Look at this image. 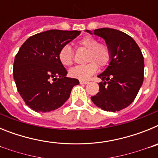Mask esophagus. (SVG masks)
<instances>
[{
  "label": "esophagus",
  "mask_w": 158,
  "mask_h": 158,
  "mask_svg": "<svg viewBox=\"0 0 158 158\" xmlns=\"http://www.w3.org/2000/svg\"><path fill=\"white\" fill-rule=\"evenodd\" d=\"M88 83H89V81H80V84H85V85H86Z\"/></svg>",
  "instance_id": "obj_1"
}]
</instances>
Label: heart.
Masks as SVG:
<instances>
[{
  "instance_id": "1",
  "label": "heart",
  "mask_w": 158,
  "mask_h": 158,
  "mask_svg": "<svg viewBox=\"0 0 158 158\" xmlns=\"http://www.w3.org/2000/svg\"><path fill=\"white\" fill-rule=\"evenodd\" d=\"M79 47L87 50L85 65H77L69 70V74L73 77L81 81L88 80L97 71L99 65L104 67L108 64L111 59V50L105 43H99L98 40L93 36L88 35L82 38L77 42ZM58 59L65 66H70L73 63V52L69 45H65L60 49Z\"/></svg>"
}]
</instances>
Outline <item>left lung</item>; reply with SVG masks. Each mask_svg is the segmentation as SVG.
Instances as JSON below:
<instances>
[{"mask_svg":"<svg viewBox=\"0 0 158 158\" xmlns=\"http://www.w3.org/2000/svg\"><path fill=\"white\" fill-rule=\"evenodd\" d=\"M93 34L103 38L110 47L111 62L98 75L103 81L99 83L100 92L91 99L104 111H120L134 101L142 86L144 58L136 42L124 32L104 27L94 30Z\"/></svg>","mask_w":158,"mask_h":158,"instance_id":"left-lung-1","label":"left lung"}]
</instances>
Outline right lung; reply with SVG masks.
<instances>
[{
	"label": "right lung",
	"instance_id": "1",
	"mask_svg": "<svg viewBox=\"0 0 158 158\" xmlns=\"http://www.w3.org/2000/svg\"><path fill=\"white\" fill-rule=\"evenodd\" d=\"M81 34L80 31L49 30L31 36L15 57L13 77L25 104L38 112L58 109L79 84L67 77L58 59L60 49Z\"/></svg>",
	"mask_w": 158,
	"mask_h": 158
}]
</instances>
